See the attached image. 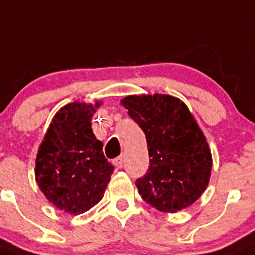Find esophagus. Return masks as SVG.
Returning <instances> with one entry per match:
<instances>
[{
    "instance_id": "esophagus-1",
    "label": "esophagus",
    "mask_w": 255,
    "mask_h": 255,
    "mask_svg": "<svg viewBox=\"0 0 255 255\" xmlns=\"http://www.w3.org/2000/svg\"><path fill=\"white\" fill-rule=\"evenodd\" d=\"M114 165L116 166L117 168H122L123 167V157L119 156L114 160Z\"/></svg>"
}]
</instances>
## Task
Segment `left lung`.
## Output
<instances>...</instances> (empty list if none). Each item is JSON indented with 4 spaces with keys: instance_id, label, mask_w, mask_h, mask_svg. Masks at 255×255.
Returning a JSON list of instances; mask_svg holds the SVG:
<instances>
[{
    "instance_id": "1",
    "label": "left lung",
    "mask_w": 255,
    "mask_h": 255,
    "mask_svg": "<svg viewBox=\"0 0 255 255\" xmlns=\"http://www.w3.org/2000/svg\"><path fill=\"white\" fill-rule=\"evenodd\" d=\"M145 133L150 166L135 181L139 194L157 210L176 213L192 205L211 175L210 149L186 104L165 94L121 100Z\"/></svg>"
}]
</instances>
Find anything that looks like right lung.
Instances as JSON below:
<instances>
[{
    "label": "right lung",
    "instance_id": "obj_1",
    "mask_svg": "<svg viewBox=\"0 0 255 255\" xmlns=\"http://www.w3.org/2000/svg\"><path fill=\"white\" fill-rule=\"evenodd\" d=\"M100 104L74 101L60 109L37 152L39 188L64 213L78 215L98 204L114 172L92 130V117Z\"/></svg>",
    "mask_w": 255,
    "mask_h": 255
}]
</instances>
